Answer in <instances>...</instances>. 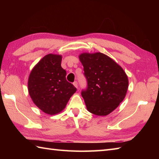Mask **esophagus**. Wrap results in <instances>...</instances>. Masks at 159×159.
Instances as JSON below:
<instances>
[{
    "label": "esophagus",
    "instance_id": "34e87169",
    "mask_svg": "<svg viewBox=\"0 0 159 159\" xmlns=\"http://www.w3.org/2000/svg\"><path fill=\"white\" fill-rule=\"evenodd\" d=\"M73 85H74V87H76V88H77V87H78V83H77V81H74L73 83Z\"/></svg>",
    "mask_w": 159,
    "mask_h": 159
}]
</instances>
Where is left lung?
<instances>
[{"label": "left lung", "mask_w": 159, "mask_h": 159, "mask_svg": "<svg viewBox=\"0 0 159 159\" xmlns=\"http://www.w3.org/2000/svg\"><path fill=\"white\" fill-rule=\"evenodd\" d=\"M79 57L87 80V88L81 92L87 109L96 116H107L126 95V74L119 64L103 53L83 52Z\"/></svg>", "instance_id": "left-lung-1"}]
</instances>
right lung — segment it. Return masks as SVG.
Masks as SVG:
<instances>
[{
    "instance_id": "right-lung-1",
    "label": "right lung",
    "mask_w": 159,
    "mask_h": 159,
    "mask_svg": "<svg viewBox=\"0 0 159 159\" xmlns=\"http://www.w3.org/2000/svg\"><path fill=\"white\" fill-rule=\"evenodd\" d=\"M61 60V55L48 54L36 64L29 76L28 90L33 102L48 115L61 112L76 91L67 81Z\"/></svg>"
}]
</instances>
